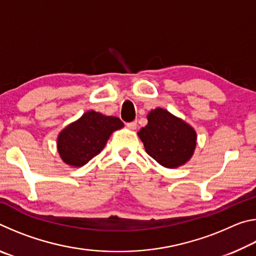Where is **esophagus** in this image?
<instances>
[{
  "label": "esophagus",
  "mask_w": 256,
  "mask_h": 256,
  "mask_svg": "<svg viewBox=\"0 0 256 256\" xmlns=\"http://www.w3.org/2000/svg\"><path fill=\"white\" fill-rule=\"evenodd\" d=\"M126 126H128L130 130H136V120H133V122L128 123Z\"/></svg>",
  "instance_id": "34e87169"
}]
</instances>
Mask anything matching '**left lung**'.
Instances as JSON below:
<instances>
[{
	"label": "left lung",
	"instance_id": "obj_1",
	"mask_svg": "<svg viewBox=\"0 0 256 256\" xmlns=\"http://www.w3.org/2000/svg\"><path fill=\"white\" fill-rule=\"evenodd\" d=\"M148 124L138 132L150 157L166 168H177L192 158L196 146V132L188 123L164 108H154Z\"/></svg>",
	"mask_w": 256,
	"mask_h": 256
}]
</instances>
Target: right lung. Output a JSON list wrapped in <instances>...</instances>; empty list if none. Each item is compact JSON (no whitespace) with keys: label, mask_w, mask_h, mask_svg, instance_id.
Returning a JSON list of instances; mask_svg holds the SVG:
<instances>
[{"label":"right lung","mask_w":256,"mask_h":256,"mask_svg":"<svg viewBox=\"0 0 256 256\" xmlns=\"http://www.w3.org/2000/svg\"><path fill=\"white\" fill-rule=\"evenodd\" d=\"M123 126L122 120L115 116L86 112L58 133L56 144L60 157L71 167L84 166L105 148L112 133Z\"/></svg>","instance_id":"obj_1"}]
</instances>
